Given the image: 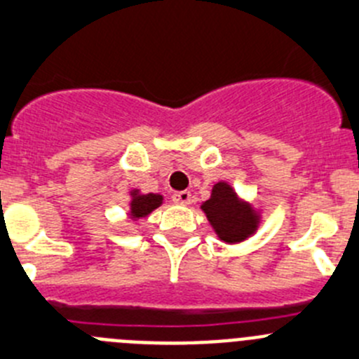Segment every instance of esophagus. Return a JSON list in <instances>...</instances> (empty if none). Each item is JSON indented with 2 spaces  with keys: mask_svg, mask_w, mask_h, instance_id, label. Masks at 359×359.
<instances>
[{
  "mask_svg": "<svg viewBox=\"0 0 359 359\" xmlns=\"http://www.w3.org/2000/svg\"><path fill=\"white\" fill-rule=\"evenodd\" d=\"M172 201L176 204H182V206H189L192 203V194L189 190H183V192H176L172 196Z\"/></svg>",
  "mask_w": 359,
  "mask_h": 359,
  "instance_id": "1",
  "label": "esophagus"
}]
</instances>
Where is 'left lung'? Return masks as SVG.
Masks as SVG:
<instances>
[{
  "label": "left lung",
  "mask_w": 359,
  "mask_h": 359,
  "mask_svg": "<svg viewBox=\"0 0 359 359\" xmlns=\"http://www.w3.org/2000/svg\"><path fill=\"white\" fill-rule=\"evenodd\" d=\"M201 210L206 213L217 236L229 245L241 243L252 236L261 222L259 211L241 201L233 187L225 182L215 183L211 197L203 203Z\"/></svg>",
  "instance_id": "obj_1"
}]
</instances>
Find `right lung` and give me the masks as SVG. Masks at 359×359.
Masks as SVG:
<instances>
[{
  "instance_id": "1",
  "label": "right lung",
  "mask_w": 359,
  "mask_h": 359,
  "mask_svg": "<svg viewBox=\"0 0 359 359\" xmlns=\"http://www.w3.org/2000/svg\"><path fill=\"white\" fill-rule=\"evenodd\" d=\"M130 197V213L128 215L134 220L148 217L153 210H156L163 203V197L160 194H141L139 190H132Z\"/></svg>"
}]
</instances>
